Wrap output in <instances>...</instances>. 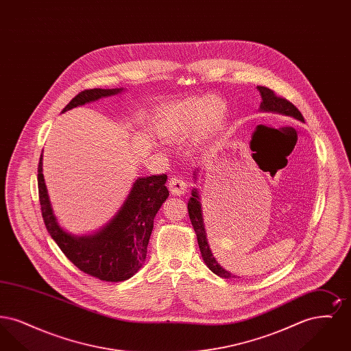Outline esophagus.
I'll list each match as a JSON object with an SVG mask.
<instances>
[{"label":"esophagus","mask_w":351,"mask_h":351,"mask_svg":"<svg viewBox=\"0 0 351 351\" xmlns=\"http://www.w3.org/2000/svg\"><path fill=\"white\" fill-rule=\"evenodd\" d=\"M168 189L171 191L172 195L182 196L184 193H186L188 185H186V183L184 182L182 178H179V176H172V178L168 180Z\"/></svg>","instance_id":"obj_1"}]
</instances>
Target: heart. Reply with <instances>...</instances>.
<instances>
[{
	"instance_id": "b5f03b06",
	"label": "heart",
	"mask_w": 351,
	"mask_h": 351,
	"mask_svg": "<svg viewBox=\"0 0 351 351\" xmlns=\"http://www.w3.org/2000/svg\"><path fill=\"white\" fill-rule=\"evenodd\" d=\"M225 114V102L217 96L184 97L162 105L154 114L151 130L166 141L183 139L192 132L195 142L210 133Z\"/></svg>"
}]
</instances>
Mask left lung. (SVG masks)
I'll return each instance as SVG.
<instances>
[{
  "label": "left lung",
  "mask_w": 351,
  "mask_h": 351,
  "mask_svg": "<svg viewBox=\"0 0 351 351\" xmlns=\"http://www.w3.org/2000/svg\"><path fill=\"white\" fill-rule=\"evenodd\" d=\"M262 102L259 106L261 112H268V113H276V114H282L285 117L293 118L304 122V117L300 113V110L288 100H285L283 97H279L275 95L274 90H271L269 88L266 86H256ZM197 173H199V168H196L193 171V182L197 183ZM188 213L189 218L192 222V226L195 229V233L197 235V242H199V247H200L201 256L205 262V265L209 267L212 272H215L218 276L225 278V279H230L234 275L222 267L216 258L213 256V252L210 250L208 238H206V230H205V225H204V217H202V208H201V197L197 188L192 189V196L188 201Z\"/></svg>",
  "instance_id": "obj_1"
}]
</instances>
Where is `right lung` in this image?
I'll list each match as a JSON object with an SVG mask.
<instances>
[{
    "label": "right lung",
    "mask_w": 351,
    "mask_h": 351,
    "mask_svg": "<svg viewBox=\"0 0 351 351\" xmlns=\"http://www.w3.org/2000/svg\"><path fill=\"white\" fill-rule=\"evenodd\" d=\"M123 88L86 89L69 101L62 113L85 104L116 96ZM43 152L38 166V191L42 216L52 239L68 259L85 274L105 282H123L146 261L154 218L169 196L167 175L138 178L117 213L97 232L75 235L64 230L53 213L43 176Z\"/></svg>",
    "instance_id": "right-lung-1"
}]
</instances>
